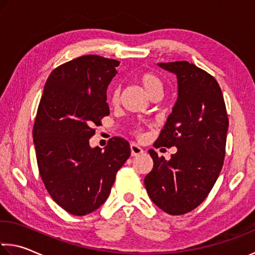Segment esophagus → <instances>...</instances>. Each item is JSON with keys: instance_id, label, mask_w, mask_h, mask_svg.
I'll use <instances>...</instances> for the list:
<instances>
[{"instance_id": "34e87169", "label": "esophagus", "mask_w": 255, "mask_h": 255, "mask_svg": "<svg viewBox=\"0 0 255 255\" xmlns=\"http://www.w3.org/2000/svg\"><path fill=\"white\" fill-rule=\"evenodd\" d=\"M130 153L131 156H136V155H140L143 153V148L137 145L136 143H131L130 144Z\"/></svg>"}]
</instances>
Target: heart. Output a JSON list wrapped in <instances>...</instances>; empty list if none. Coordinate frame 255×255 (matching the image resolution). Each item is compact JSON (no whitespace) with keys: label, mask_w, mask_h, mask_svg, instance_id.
Listing matches in <instances>:
<instances>
[{"label":"heart","mask_w":255,"mask_h":255,"mask_svg":"<svg viewBox=\"0 0 255 255\" xmlns=\"http://www.w3.org/2000/svg\"><path fill=\"white\" fill-rule=\"evenodd\" d=\"M136 80L138 82L142 87L149 96L154 94L162 95L164 90V83L160 76L152 71H140L136 75ZM120 92L117 87L111 88L110 94H109V101L112 106H117L119 103Z\"/></svg>","instance_id":"1"}]
</instances>
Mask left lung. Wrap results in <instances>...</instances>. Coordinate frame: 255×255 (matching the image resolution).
<instances>
[{"mask_svg": "<svg viewBox=\"0 0 255 255\" xmlns=\"http://www.w3.org/2000/svg\"><path fill=\"white\" fill-rule=\"evenodd\" d=\"M157 64L177 76L178 98L154 146H176L177 152L165 161L149 149L153 169L144 184L161 210L181 216L207 199L219 177L228 116L219 84L209 72L187 61Z\"/></svg>", "mask_w": 255, "mask_h": 255, "instance_id": "1", "label": "left lung"}]
</instances>
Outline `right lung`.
Returning <instances> with one entry per match:
<instances>
[{
  "mask_svg": "<svg viewBox=\"0 0 255 255\" xmlns=\"http://www.w3.org/2000/svg\"><path fill=\"white\" fill-rule=\"evenodd\" d=\"M119 61L83 55L56 67L44 86L33 128L40 178L52 199L74 216L107 201L116 173L130 156L126 139L92 148L95 126L109 116L107 88Z\"/></svg>",
  "mask_w": 255,
  "mask_h": 255,
  "instance_id": "1",
  "label": "right lung"
}]
</instances>
